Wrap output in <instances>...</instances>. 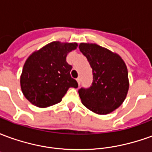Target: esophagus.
Instances as JSON below:
<instances>
[{"mask_svg": "<svg viewBox=\"0 0 152 152\" xmlns=\"http://www.w3.org/2000/svg\"><path fill=\"white\" fill-rule=\"evenodd\" d=\"M76 80H77V83H78V85H79V86H80V78H77V79H76Z\"/></svg>", "mask_w": 152, "mask_h": 152, "instance_id": "34e87169", "label": "esophagus"}]
</instances>
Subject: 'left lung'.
<instances>
[{"label": "left lung", "instance_id": "left-lung-1", "mask_svg": "<svg viewBox=\"0 0 152 152\" xmlns=\"http://www.w3.org/2000/svg\"><path fill=\"white\" fill-rule=\"evenodd\" d=\"M80 52L93 70V83L78 90L81 102L97 114L106 115L122 104L129 89L128 70L121 57L95 44H80Z\"/></svg>", "mask_w": 152, "mask_h": 152}]
</instances>
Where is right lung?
Instances as JSON below:
<instances>
[{
	"label": "right lung",
	"mask_w": 152,
	"mask_h": 152,
	"mask_svg": "<svg viewBox=\"0 0 152 152\" xmlns=\"http://www.w3.org/2000/svg\"><path fill=\"white\" fill-rule=\"evenodd\" d=\"M76 46V43L53 41L28 58L20 84L29 102L39 107H47L61 102L69 88L78 87L70 74L72 66L66 61V54Z\"/></svg>",
	"instance_id": "add662e5"
}]
</instances>
